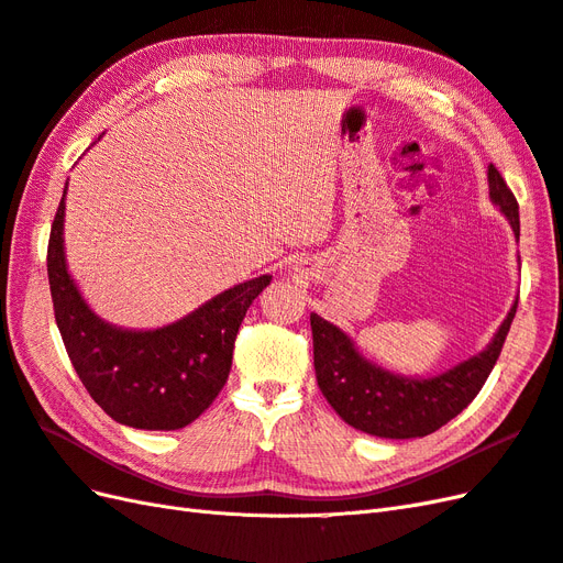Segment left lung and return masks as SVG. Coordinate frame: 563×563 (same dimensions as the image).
I'll return each mask as SVG.
<instances>
[{
	"label": "left lung",
	"instance_id": "8db88e82",
	"mask_svg": "<svg viewBox=\"0 0 563 563\" xmlns=\"http://www.w3.org/2000/svg\"><path fill=\"white\" fill-rule=\"evenodd\" d=\"M490 199L507 216L519 240V203L496 166H488ZM509 310L493 343L472 360L434 378H404L368 364L352 340L333 323L310 314L314 343V373L321 395L352 428L385 439L428 437L444 428L479 395L503 352L517 314Z\"/></svg>",
	"mask_w": 563,
	"mask_h": 563
}]
</instances>
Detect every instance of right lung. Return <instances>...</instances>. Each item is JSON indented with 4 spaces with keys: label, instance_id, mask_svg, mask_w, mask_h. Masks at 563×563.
Wrapping results in <instances>:
<instances>
[{
    "label": "right lung",
    "instance_id": "1",
    "mask_svg": "<svg viewBox=\"0 0 563 563\" xmlns=\"http://www.w3.org/2000/svg\"><path fill=\"white\" fill-rule=\"evenodd\" d=\"M63 213L65 195L48 234L46 272L58 331L81 385L112 420L129 428H185L223 389L236 331L249 305L272 277L263 275L228 288L166 329H114L89 310L67 275Z\"/></svg>",
    "mask_w": 563,
    "mask_h": 563
}]
</instances>
